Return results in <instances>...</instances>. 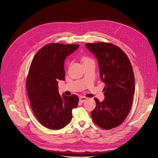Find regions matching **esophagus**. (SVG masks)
I'll return each instance as SVG.
<instances>
[{
	"label": "esophagus",
	"instance_id": "34e87169",
	"mask_svg": "<svg viewBox=\"0 0 158 158\" xmlns=\"http://www.w3.org/2000/svg\"><path fill=\"white\" fill-rule=\"evenodd\" d=\"M87 99H88L87 97H83V96H81V97H79V101H80L81 102H85V101L87 100Z\"/></svg>",
	"mask_w": 158,
	"mask_h": 158
}]
</instances>
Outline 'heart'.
<instances>
[{
    "label": "heart",
    "instance_id": "obj_1",
    "mask_svg": "<svg viewBox=\"0 0 158 158\" xmlns=\"http://www.w3.org/2000/svg\"><path fill=\"white\" fill-rule=\"evenodd\" d=\"M82 61H83V63H86V62H88L90 60H91L90 58H89L88 57H82Z\"/></svg>",
    "mask_w": 158,
    "mask_h": 158
}]
</instances>
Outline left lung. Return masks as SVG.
I'll return each instance as SVG.
<instances>
[{"label":"left lung","instance_id":"obj_1","mask_svg":"<svg viewBox=\"0 0 158 158\" xmlns=\"http://www.w3.org/2000/svg\"><path fill=\"white\" fill-rule=\"evenodd\" d=\"M85 46L98 63L100 77L105 83L104 100L95 98L97 106L91 112L95 124L104 129L120 126L131 110L135 94V77L131 62L122 49L111 44L98 42Z\"/></svg>","mask_w":158,"mask_h":158}]
</instances>
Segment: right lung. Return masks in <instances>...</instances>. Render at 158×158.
<instances>
[{
	"instance_id": "obj_1",
	"label": "right lung",
	"mask_w": 158,
	"mask_h": 158,
	"mask_svg": "<svg viewBox=\"0 0 158 158\" xmlns=\"http://www.w3.org/2000/svg\"><path fill=\"white\" fill-rule=\"evenodd\" d=\"M78 44H49L40 49L31 62L26 81L32 110L45 127L60 129L70 122L72 110L79 97L61 96L58 80H64V63L68 56L78 48Z\"/></svg>"
}]
</instances>
